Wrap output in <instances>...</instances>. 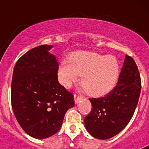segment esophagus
<instances>
[{
	"label": "esophagus",
	"instance_id": "1",
	"mask_svg": "<svg viewBox=\"0 0 149 149\" xmlns=\"http://www.w3.org/2000/svg\"><path fill=\"white\" fill-rule=\"evenodd\" d=\"M74 102L77 104V102L80 101V100H81L83 98H84V96L81 95H79L75 94L74 95Z\"/></svg>",
	"mask_w": 149,
	"mask_h": 149
}]
</instances>
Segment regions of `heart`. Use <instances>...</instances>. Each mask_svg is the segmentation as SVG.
I'll return each mask as SVG.
<instances>
[{"mask_svg":"<svg viewBox=\"0 0 149 149\" xmlns=\"http://www.w3.org/2000/svg\"><path fill=\"white\" fill-rule=\"evenodd\" d=\"M70 65L62 63L59 68L60 81L69 87L82 76L81 84L89 95L101 97L115 87L120 73V65L116 56H103L92 52H77L70 56Z\"/></svg>","mask_w":149,"mask_h":149,"instance_id":"1","label":"heart"}]
</instances>
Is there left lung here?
Here are the masks:
<instances>
[{"label":"left lung","instance_id":"obj_1","mask_svg":"<svg viewBox=\"0 0 149 149\" xmlns=\"http://www.w3.org/2000/svg\"><path fill=\"white\" fill-rule=\"evenodd\" d=\"M141 87L137 65L126 54L113 89L104 97L89 98L93 109L84 119L88 132L95 138L107 139L122 131L136 110Z\"/></svg>","mask_w":149,"mask_h":149}]
</instances>
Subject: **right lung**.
Listing matches in <instances>:
<instances>
[{"mask_svg": "<svg viewBox=\"0 0 149 149\" xmlns=\"http://www.w3.org/2000/svg\"><path fill=\"white\" fill-rule=\"evenodd\" d=\"M42 45L18 59L13 74L11 104L24 131L37 139L58 132L67 110L74 107L72 93L58 81L59 63Z\"/></svg>", "mask_w": 149, "mask_h": 149, "instance_id": "1", "label": "right lung"}]
</instances>
